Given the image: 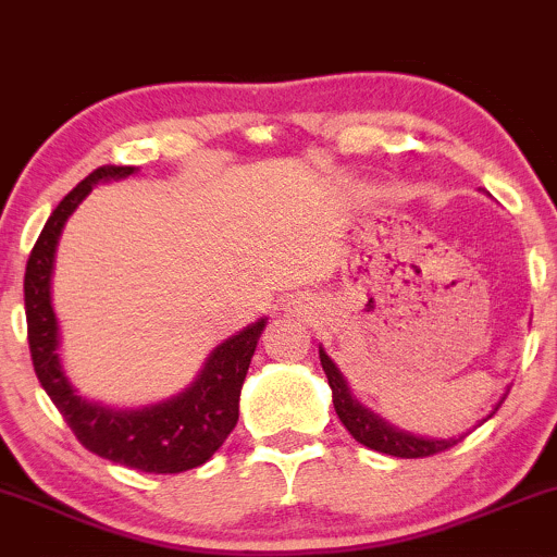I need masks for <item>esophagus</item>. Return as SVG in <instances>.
<instances>
[{
	"label": "esophagus",
	"instance_id": "34e87169",
	"mask_svg": "<svg viewBox=\"0 0 557 557\" xmlns=\"http://www.w3.org/2000/svg\"><path fill=\"white\" fill-rule=\"evenodd\" d=\"M296 304H298V300H296Z\"/></svg>",
	"mask_w": 557,
	"mask_h": 557
}]
</instances>
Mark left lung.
Wrapping results in <instances>:
<instances>
[{
    "label": "left lung",
    "mask_w": 557,
    "mask_h": 557,
    "mask_svg": "<svg viewBox=\"0 0 557 557\" xmlns=\"http://www.w3.org/2000/svg\"><path fill=\"white\" fill-rule=\"evenodd\" d=\"M319 361H322L324 374H327V382L332 387V403H335L337 417H341L345 430L354 434L356 443L372 447L376 453H387V456H395V458H426V456H434V453H443L447 447L458 443V440H430V437H417V434L395 430L393 424H387L385 419L374 417L369 408H363L361 403L350 395V387L348 382H345V376L341 374V369L335 367V361H332L322 348H319ZM500 403H497V406H500Z\"/></svg>",
    "instance_id": "1"
}]
</instances>
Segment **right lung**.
Returning <instances> with one entry per match:
<instances>
[{
  "label": "right lung",
  "mask_w": 557,
  "mask_h": 557,
  "mask_svg": "<svg viewBox=\"0 0 557 557\" xmlns=\"http://www.w3.org/2000/svg\"><path fill=\"white\" fill-rule=\"evenodd\" d=\"M133 172L136 168H114V164L94 170L62 198L38 235L23 283L30 359L41 387L47 389L57 411L65 417L67 426L86 450L146 474H181L207 463L238 424L240 387L267 319L248 324L238 335L216 345L196 380L168 400L120 411V408L83 400L75 393L57 354L60 327L52 309L57 240L67 216L91 194L96 183L123 181Z\"/></svg>",
  "instance_id": "add662e5"
}]
</instances>
